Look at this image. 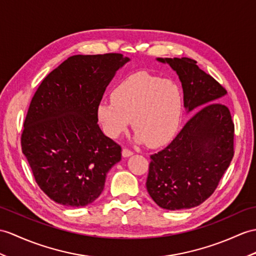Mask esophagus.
Here are the masks:
<instances>
[{
    "label": "esophagus",
    "instance_id": "obj_1",
    "mask_svg": "<svg viewBox=\"0 0 256 256\" xmlns=\"http://www.w3.org/2000/svg\"><path fill=\"white\" fill-rule=\"evenodd\" d=\"M133 155V152H130V150H128V148H123L122 150V156L123 157H130Z\"/></svg>",
    "mask_w": 256,
    "mask_h": 256
}]
</instances>
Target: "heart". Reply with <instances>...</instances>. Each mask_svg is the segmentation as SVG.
<instances>
[{"label": "heart", "instance_id": "1", "mask_svg": "<svg viewBox=\"0 0 256 256\" xmlns=\"http://www.w3.org/2000/svg\"><path fill=\"white\" fill-rule=\"evenodd\" d=\"M182 110V92L176 82L136 72L114 87L112 100L101 101L97 116L109 138H118L133 120L136 142L158 147L176 136Z\"/></svg>", "mask_w": 256, "mask_h": 256}]
</instances>
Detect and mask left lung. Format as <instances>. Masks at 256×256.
I'll use <instances>...</instances> for the list:
<instances>
[{"label":"left lung","mask_w":256,"mask_h":256,"mask_svg":"<svg viewBox=\"0 0 256 256\" xmlns=\"http://www.w3.org/2000/svg\"><path fill=\"white\" fill-rule=\"evenodd\" d=\"M176 70L193 116L170 144L150 156L146 188L164 210L198 206L215 191L234 157V126L222 101L227 92L188 58H157Z\"/></svg>","instance_id":"left-lung-1"}]
</instances>
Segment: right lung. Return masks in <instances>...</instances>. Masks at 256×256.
<instances>
[{"label": "right lung", "instance_id": "obj_1", "mask_svg": "<svg viewBox=\"0 0 256 256\" xmlns=\"http://www.w3.org/2000/svg\"><path fill=\"white\" fill-rule=\"evenodd\" d=\"M128 61L120 53L70 56L34 92L22 150L39 188L56 203H92L104 191L108 171L121 160V147L97 124V106Z\"/></svg>", "mask_w": 256, "mask_h": 256}]
</instances>
